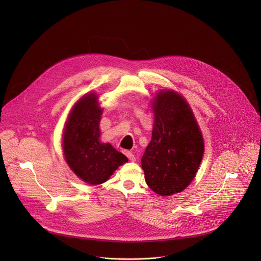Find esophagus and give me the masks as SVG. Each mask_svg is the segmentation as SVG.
Segmentation results:
<instances>
[{"instance_id": "34e87169", "label": "esophagus", "mask_w": 261, "mask_h": 261, "mask_svg": "<svg viewBox=\"0 0 261 261\" xmlns=\"http://www.w3.org/2000/svg\"><path fill=\"white\" fill-rule=\"evenodd\" d=\"M124 154L127 156V158H128L130 161H132V162L135 161V156L133 155V153H131V152H129V151H125Z\"/></svg>"}]
</instances>
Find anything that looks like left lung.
<instances>
[{
	"instance_id": "obj_1",
	"label": "left lung",
	"mask_w": 261,
	"mask_h": 261,
	"mask_svg": "<svg viewBox=\"0 0 261 261\" xmlns=\"http://www.w3.org/2000/svg\"><path fill=\"white\" fill-rule=\"evenodd\" d=\"M153 108L152 140L141 158V167L148 187L168 196L192 181L202 159L203 139L189 105L177 93H159Z\"/></svg>"
}]
</instances>
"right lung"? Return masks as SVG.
<instances>
[{
  "instance_id": "add662e5",
  "label": "right lung",
  "mask_w": 261,
  "mask_h": 261,
  "mask_svg": "<svg viewBox=\"0 0 261 261\" xmlns=\"http://www.w3.org/2000/svg\"><path fill=\"white\" fill-rule=\"evenodd\" d=\"M95 94L84 96L72 109L64 132V154L70 168L90 185L106 181L128 161L109 143L99 140L102 109Z\"/></svg>"
}]
</instances>
